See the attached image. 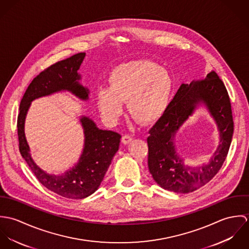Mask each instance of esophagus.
Instances as JSON below:
<instances>
[{"label": "esophagus", "mask_w": 249, "mask_h": 249, "mask_svg": "<svg viewBox=\"0 0 249 249\" xmlns=\"http://www.w3.org/2000/svg\"><path fill=\"white\" fill-rule=\"evenodd\" d=\"M132 141V137L129 135V134H124L123 137H122V142L124 143H129V142Z\"/></svg>", "instance_id": "obj_1"}]
</instances>
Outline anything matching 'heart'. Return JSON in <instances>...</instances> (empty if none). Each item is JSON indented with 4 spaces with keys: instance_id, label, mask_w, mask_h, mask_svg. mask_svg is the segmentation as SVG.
Masks as SVG:
<instances>
[{
    "instance_id": "1",
    "label": "heart",
    "mask_w": 249,
    "mask_h": 249,
    "mask_svg": "<svg viewBox=\"0 0 249 249\" xmlns=\"http://www.w3.org/2000/svg\"><path fill=\"white\" fill-rule=\"evenodd\" d=\"M174 79L170 71L146 59L118 65L110 71L108 87L100 88L96 101L103 119L117 123L127 101L129 113L141 123H151L167 110L173 94Z\"/></svg>"
}]
</instances>
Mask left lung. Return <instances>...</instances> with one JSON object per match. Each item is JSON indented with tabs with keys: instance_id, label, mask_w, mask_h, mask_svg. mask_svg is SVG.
I'll use <instances>...</instances> for the list:
<instances>
[{
	"instance_id": "left-lung-1",
	"label": "left lung",
	"mask_w": 249,
	"mask_h": 249,
	"mask_svg": "<svg viewBox=\"0 0 249 249\" xmlns=\"http://www.w3.org/2000/svg\"><path fill=\"white\" fill-rule=\"evenodd\" d=\"M202 103L213 117L220 144L208 164L190 166L178 157L174 137L178 127ZM234 131L230 99L215 71L204 78L182 83L165 113L148 131V170L163 189L178 194L194 192L208 183L220 170L227 156Z\"/></svg>"
}]
</instances>
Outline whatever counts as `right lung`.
<instances>
[{
  "mask_svg": "<svg viewBox=\"0 0 249 249\" xmlns=\"http://www.w3.org/2000/svg\"><path fill=\"white\" fill-rule=\"evenodd\" d=\"M84 57L85 53H79L41 71L26 90L17 119L19 150L32 172L48 190L71 199L85 198L98 190L119 149L121 135L115 131L100 129L89 117L81 116L80 123L84 132L82 153L71 169L56 176L40 169L32 158L25 136V120L32 102L41 97L69 91L82 101L89 99V90L78 82L80 74L77 70Z\"/></svg>",
  "mask_w": 249,
  "mask_h": 249,
  "instance_id": "add662e5",
  "label": "right lung"
}]
</instances>
